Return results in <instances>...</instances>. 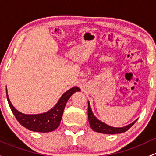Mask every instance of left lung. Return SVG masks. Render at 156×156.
Wrapping results in <instances>:
<instances>
[{"mask_svg": "<svg viewBox=\"0 0 156 156\" xmlns=\"http://www.w3.org/2000/svg\"><path fill=\"white\" fill-rule=\"evenodd\" d=\"M88 119L90 125V127L94 131L98 132V133H105V134H115V133H120L125 132L128 130L130 127H132L134 125V123L136 120L134 121L131 124L127 125V126L123 127V128H114V127L108 126L105 125V123L102 122L100 120H98L97 118L94 117V114H92V110H91L90 105L88 103Z\"/></svg>", "mask_w": 156, "mask_h": 156, "instance_id": "1", "label": "left lung"}]
</instances>
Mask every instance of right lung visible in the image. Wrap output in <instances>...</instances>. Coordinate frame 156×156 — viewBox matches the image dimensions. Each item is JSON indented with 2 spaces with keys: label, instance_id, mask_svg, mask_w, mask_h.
I'll return each mask as SVG.
<instances>
[{
  "label": "right lung",
  "instance_id": "1",
  "mask_svg": "<svg viewBox=\"0 0 156 156\" xmlns=\"http://www.w3.org/2000/svg\"><path fill=\"white\" fill-rule=\"evenodd\" d=\"M78 91H80V89L76 87L69 89L61 97L59 101L53 107V108L44 114H35V115L24 114L16 110L9 99L8 94H7V89L6 96L11 110L15 116L17 120L23 127L32 131L47 133V132L53 131L58 128L61 122L64 107L68 99L70 98L73 93L78 92Z\"/></svg>",
  "mask_w": 156,
  "mask_h": 156
}]
</instances>
